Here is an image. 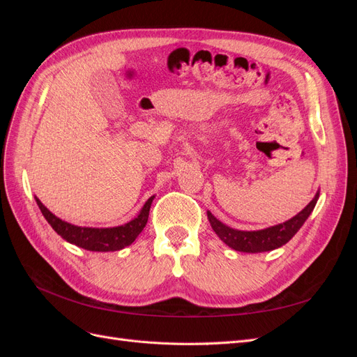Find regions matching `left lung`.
I'll list each match as a JSON object with an SVG mask.
<instances>
[{
    "label": "left lung",
    "instance_id": "left-lung-1",
    "mask_svg": "<svg viewBox=\"0 0 357 357\" xmlns=\"http://www.w3.org/2000/svg\"><path fill=\"white\" fill-rule=\"evenodd\" d=\"M320 195V190L316 192L314 198L307 207L299 211L294 218L278 223L274 226H269L265 229H257V231H240L234 229L231 226L225 225L218 218H214L211 211H207V218L210 220V225L215 235L231 248L236 252H244V253H262V252H271L275 248L284 245L289 243L294 235L301 229V226L305 223L308 215L314 210L317 199Z\"/></svg>",
    "mask_w": 357,
    "mask_h": 357
}]
</instances>
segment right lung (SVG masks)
I'll list each match as a JSON object with an SVG mask.
<instances>
[{"label": "right lung", "mask_w": 357, "mask_h": 357, "mask_svg": "<svg viewBox=\"0 0 357 357\" xmlns=\"http://www.w3.org/2000/svg\"><path fill=\"white\" fill-rule=\"evenodd\" d=\"M153 199L155 195L150 197L135 218L125 225L113 226V228H88V226L71 225L56 218L36 197L38 208L41 210L43 215H45V219L49 222L52 228L55 229V232L61 235L67 243L82 247L89 252H117L131 245L144 229L149 219L150 205H152Z\"/></svg>", "instance_id": "add662e5"}]
</instances>
